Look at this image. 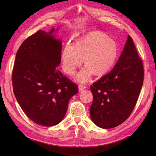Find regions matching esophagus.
Wrapping results in <instances>:
<instances>
[{"label": "esophagus", "instance_id": "34e87169", "mask_svg": "<svg viewBox=\"0 0 156 156\" xmlns=\"http://www.w3.org/2000/svg\"><path fill=\"white\" fill-rule=\"evenodd\" d=\"M86 88V86L85 85H83V84H79V91H81L85 89Z\"/></svg>", "mask_w": 156, "mask_h": 156}]
</instances>
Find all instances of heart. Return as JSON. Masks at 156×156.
<instances>
[{
	"label": "heart",
	"instance_id": "1",
	"mask_svg": "<svg viewBox=\"0 0 156 156\" xmlns=\"http://www.w3.org/2000/svg\"><path fill=\"white\" fill-rule=\"evenodd\" d=\"M118 54L119 49L114 40L103 32H92L79 37L75 45L66 44L61 56L62 68L66 73L72 75L84 60L86 66L78 73L77 79L87 82L94 72L101 75L108 72Z\"/></svg>",
	"mask_w": 156,
	"mask_h": 156
}]
</instances>
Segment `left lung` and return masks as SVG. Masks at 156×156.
Instances as JSON below:
<instances>
[{"label": "left lung", "instance_id": "left-lung-1", "mask_svg": "<svg viewBox=\"0 0 156 156\" xmlns=\"http://www.w3.org/2000/svg\"><path fill=\"white\" fill-rule=\"evenodd\" d=\"M143 79L142 59L128 36L115 67L90 86L94 100L90 112L94 123L103 129L123 123L135 107Z\"/></svg>", "mask_w": 156, "mask_h": 156}]
</instances>
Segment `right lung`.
Listing matches in <instances>:
<instances>
[{
    "label": "right lung",
    "mask_w": 156,
    "mask_h": 156,
    "mask_svg": "<svg viewBox=\"0 0 156 156\" xmlns=\"http://www.w3.org/2000/svg\"><path fill=\"white\" fill-rule=\"evenodd\" d=\"M37 31L19 48L12 70L14 95L26 115L35 123L53 126L62 120L78 87L57 69L62 41L52 33Z\"/></svg>",
    "instance_id": "1"
}]
</instances>
